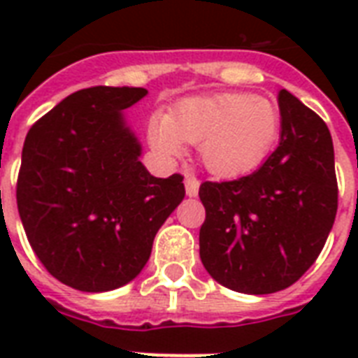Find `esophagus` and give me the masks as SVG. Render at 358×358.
I'll list each match as a JSON object with an SVG mask.
<instances>
[{"label":"esophagus","mask_w":358,"mask_h":358,"mask_svg":"<svg viewBox=\"0 0 358 358\" xmlns=\"http://www.w3.org/2000/svg\"><path fill=\"white\" fill-rule=\"evenodd\" d=\"M199 187H201V180L196 178L195 174H185V193L189 196H196Z\"/></svg>","instance_id":"esophagus-1"}]
</instances>
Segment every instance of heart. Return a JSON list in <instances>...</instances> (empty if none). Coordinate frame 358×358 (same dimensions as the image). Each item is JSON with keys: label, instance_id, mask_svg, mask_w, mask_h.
<instances>
[{"label": "heart", "instance_id": "obj_1", "mask_svg": "<svg viewBox=\"0 0 358 358\" xmlns=\"http://www.w3.org/2000/svg\"><path fill=\"white\" fill-rule=\"evenodd\" d=\"M280 113L271 100L247 92H219L180 100L171 113L156 111L148 139L169 157L185 154V143L201 145L202 162L217 176L256 169L275 145Z\"/></svg>", "mask_w": 358, "mask_h": 358}]
</instances>
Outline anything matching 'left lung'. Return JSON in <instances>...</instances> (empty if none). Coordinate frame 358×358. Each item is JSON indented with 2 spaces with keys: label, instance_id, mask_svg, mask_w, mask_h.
<instances>
[{
  "label": "left lung",
  "instance_id": "left-lung-1",
  "mask_svg": "<svg viewBox=\"0 0 358 358\" xmlns=\"http://www.w3.org/2000/svg\"><path fill=\"white\" fill-rule=\"evenodd\" d=\"M280 141L252 174L202 182L201 260L219 284L275 294L316 262L334 224L338 184L331 131L312 109L278 92Z\"/></svg>",
  "mask_w": 358,
  "mask_h": 358
}]
</instances>
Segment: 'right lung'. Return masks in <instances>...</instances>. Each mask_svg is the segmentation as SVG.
Listing matches in <instances>:
<instances>
[{
	"instance_id": "add662e5",
	"label": "right lung",
	"mask_w": 358,
	"mask_h": 358,
	"mask_svg": "<svg viewBox=\"0 0 358 358\" xmlns=\"http://www.w3.org/2000/svg\"><path fill=\"white\" fill-rule=\"evenodd\" d=\"M143 87H91L31 126L16 202L31 249L48 273L80 292L134 280L157 230L184 201V176L156 178L122 111Z\"/></svg>"
}]
</instances>
